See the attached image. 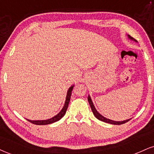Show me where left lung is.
Here are the masks:
<instances>
[{"instance_id":"8db88e82","label":"left lung","mask_w":154,"mask_h":154,"mask_svg":"<svg viewBox=\"0 0 154 154\" xmlns=\"http://www.w3.org/2000/svg\"><path fill=\"white\" fill-rule=\"evenodd\" d=\"M128 38H129L130 39L134 40V41H135L136 42H137V41H136V39H134L133 37L131 36V35H128ZM88 100L89 104H90V106H91V108L93 113H94V115L95 116H96V118H97L98 120L102 121H103V122H106V123H111V124H113V125H121V124H123V123H125L128 122V121L130 120V119H128V120L123 121H112V120H110V119H106V118L103 117V116L100 115V113H98L97 111H96V109H95V107H94V103H93L92 100H91V99L90 96H88Z\"/></svg>"}]
</instances>
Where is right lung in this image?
Masks as SVG:
<instances>
[{
    "instance_id": "add662e5",
    "label": "right lung",
    "mask_w": 154,
    "mask_h": 154,
    "mask_svg": "<svg viewBox=\"0 0 154 154\" xmlns=\"http://www.w3.org/2000/svg\"><path fill=\"white\" fill-rule=\"evenodd\" d=\"M74 86H72L71 88L68 89V93H67V96H66V102L65 104H64L63 108L61 111H60V113L58 114H57L56 116H55L54 117L51 118L50 119H48V120H44V121H31V120H27L31 122L33 124L35 125H47V124H51V123H53L54 122H56V121H59L62 117H63V116L65 115L66 111H67L68 106V103H69L70 99H71V93L72 91H73Z\"/></svg>"
}]
</instances>
